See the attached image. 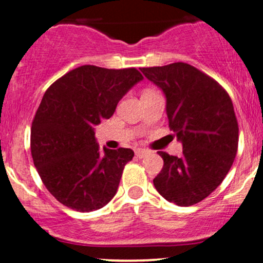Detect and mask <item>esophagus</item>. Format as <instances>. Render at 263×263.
Instances as JSON below:
<instances>
[{
	"label": "esophagus",
	"instance_id": "esophagus-1",
	"mask_svg": "<svg viewBox=\"0 0 263 263\" xmlns=\"http://www.w3.org/2000/svg\"><path fill=\"white\" fill-rule=\"evenodd\" d=\"M136 156L138 157V158H143L144 156L148 155V149H144V148H137L136 149Z\"/></svg>",
	"mask_w": 263,
	"mask_h": 263
}]
</instances>
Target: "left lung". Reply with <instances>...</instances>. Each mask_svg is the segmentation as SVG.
<instances>
[{"instance_id": "1", "label": "left lung", "mask_w": 263, "mask_h": 263, "mask_svg": "<svg viewBox=\"0 0 263 263\" xmlns=\"http://www.w3.org/2000/svg\"><path fill=\"white\" fill-rule=\"evenodd\" d=\"M141 71L164 93L170 128L183 144L182 157L159 151L164 164L153 184L171 203L197 204L221 184L236 157L238 126L230 96L186 63Z\"/></svg>"}]
</instances>
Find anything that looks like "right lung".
Instances as JSON below:
<instances>
[{
    "instance_id": "1",
    "label": "right lung",
    "mask_w": 263,
    "mask_h": 263,
    "mask_svg": "<svg viewBox=\"0 0 263 263\" xmlns=\"http://www.w3.org/2000/svg\"><path fill=\"white\" fill-rule=\"evenodd\" d=\"M143 79L137 69L83 65L49 86L31 128L39 177L59 203L89 213L116 194L129 148L99 149L95 126L110 119L128 90Z\"/></svg>"
}]
</instances>
